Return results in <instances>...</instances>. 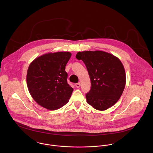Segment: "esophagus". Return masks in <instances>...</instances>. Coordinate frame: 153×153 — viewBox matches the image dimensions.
<instances>
[{
	"mask_svg": "<svg viewBox=\"0 0 153 153\" xmlns=\"http://www.w3.org/2000/svg\"><path fill=\"white\" fill-rule=\"evenodd\" d=\"M75 86L76 88H79L81 87V83L80 82H78V83H76L75 84Z\"/></svg>",
	"mask_w": 153,
	"mask_h": 153,
	"instance_id": "1",
	"label": "esophagus"
}]
</instances>
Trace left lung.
<instances>
[{"mask_svg":"<svg viewBox=\"0 0 153 153\" xmlns=\"http://www.w3.org/2000/svg\"><path fill=\"white\" fill-rule=\"evenodd\" d=\"M76 58L84 62L90 77L91 87L86 94L88 104L100 111L113 106L126 86V72L121 61L101 51L79 52Z\"/></svg>","mask_w":153,"mask_h":153,"instance_id":"left-lung-1","label":"left lung"}]
</instances>
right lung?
<instances>
[{"instance_id": "obj_1", "label": "right lung", "mask_w": 153, "mask_h": 153, "mask_svg": "<svg viewBox=\"0 0 153 153\" xmlns=\"http://www.w3.org/2000/svg\"><path fill=\"white\" fill-rule=\"evenodd\" d=\"M69 52L48 53L34 59L29 66L26 83L33 99L50 110L61 108L69 101L73 88L67 82L65 66Z\"/></svg>"}]
</instances>
